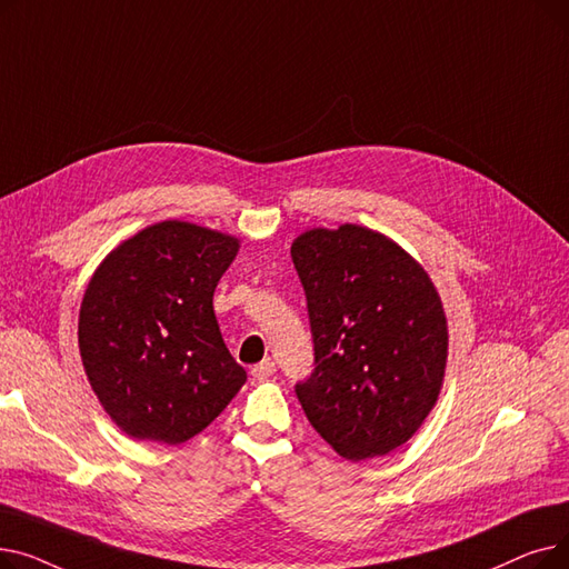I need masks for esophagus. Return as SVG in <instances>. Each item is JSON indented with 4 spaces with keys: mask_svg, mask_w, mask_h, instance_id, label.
Instances as JSON below:
<instances>
[{
    "mask_svg": "<svg viewBox=\"0 0 569 569\" xmlns=\"http://www.w3.org/2000/svg\"><path fill=\"white\" fill-rule=\"evenodd\" d=\"M274 371H277V365H274L272 360H262L260 365H256V367L251 369V376H253L256 380H267L269 376H274Z\"/></svg>",
    "mask_w": 569,
    "mask_h": 569,
    "instance_id": "1",
    "label": "esophagus"
}]
</instances>
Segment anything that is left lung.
Instances as JSON below:
<instances>
[{
  "label": "left lung",
  "instance_id": "obj_1",
  "mask_svg": "<svg viewBox=\"0 0 569 569\" xmlns=\"http://www.w3.org/2000/svg\"><path fill=\"white\" fill-rule=\"evenodd\" d=\"M316 369L295 385L311 427L362 461L397 450L438 401L447 318L425 267L365 226L313 228L290 247Z\"/></svg>",
  "mask_w": 569,
  "mask_h": 569
}]
</instances>
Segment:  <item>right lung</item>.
Segmentation results:
<instances>
[{
	"label": "right lung",
	"mask_w": 569,
	"mask_h": 569,
	"mask_svg": "<svg viewBox=\"0 0 569 569\" xmlns=\"http://www.w3.org/2000/svg\"><path fill=\"white\" fill-rule=\"evenodd\" d=\"M239 239L161 221L112 249L78 318L82 367L110 420L138 440L179 445L247 382L214 316V288Z\"/></svg>",
	"instance_id": "obj_1"
}]
</instances>
